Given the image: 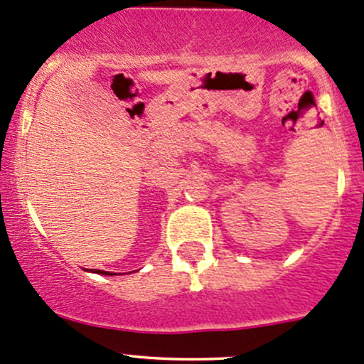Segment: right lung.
Instances as JSON below:
<instances>
[{
  "instance_id": "add662e5",
  "label": "right lung",
  "mask_w": 364,
  "mask_h": 364,
  "mask_svg": "<svg viewBox=\"0 0 364 364\" xmlns=\"http://www.w3.org/2000/svg\"><path fill=\"white\" fill-rule=\"evenodd\" d=\"M85 272H89V269H85ZM92 273H98V275H115V273L103 272V269H92Z\"/></svg>"
}]
</instances>
